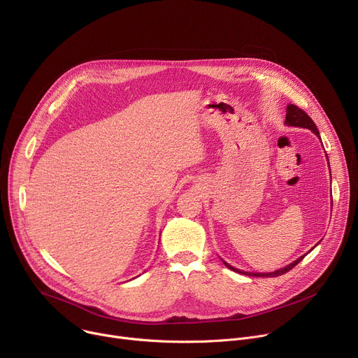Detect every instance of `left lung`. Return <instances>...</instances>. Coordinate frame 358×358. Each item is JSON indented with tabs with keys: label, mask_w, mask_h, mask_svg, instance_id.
<instances>
[{
	"label": "left lung",
	"mask_w": 358,
	"mask_h": 358,
	"mask_svg": "<svg viewBox=\"0 0 358 358\" xmlns=\"http://www.w3.org/2000/svg\"><path fill=\"white\" fill-rule=\"evenodd\" d=\"M285 124H287V125H292V127H301V128L311 129V131H313L315 136L320 137L318 129H317L314 121L310 118V115H308L306 111H303L301 108H299L297 106H294V104H288V107H287ZM320 140H321V138H320ZM304 257H306V255H301L300 258L296 259V262H292L291 264L285 266L284 268H280V270L273 271V273H247V271H241V270H238V268L231 267L230 264H227L225 262H222V263L225 264V267H229L230 270H233V271H236V273H240V274H244V275H252V277H278V275H282V274L288 273L289 270L294 268Z\"/></svg>",
	"instance_id": "obj_1"
}]
</instances>
